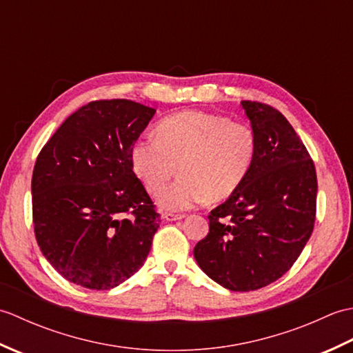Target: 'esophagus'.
I'll list each match as a JSON object with an SVG mask.
<instances>
[{"mask_svg":"<svg viewBox=\"0 0 353 353\" xmlns=\"http://www.w3.org/2000/svg\"><path fill=\"white\" fill-rule=\"evenodd\" d=\"M163 219L167 221H177V220H182L185 219L183 214H174V212H167L163 215Z\"/></svg>","mask_w":353,"mask_h":353,"instance_id":"esophagus-1","label":"esophagus"}]
</instances>
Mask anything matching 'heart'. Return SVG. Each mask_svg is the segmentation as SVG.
<instances>
[{
    "mask_svg": "<svg viewBox=\"0 0 353 353\" xmlns=\"http://www.w3.org/2000/svg\"><path fill=\"white\" fill-rule=\"evenodd\" d=\"M154 134L133 142L130 163L152 194L165 188L177 167L181 177L159 196V205L171 211L229 199L258 154V137L249 123L211 112H176L157 123Z\"/></svg>",
    "mask_w": 353,
    "mask_h": 353,
    "instance_id": "1",
    "label": "heart"
}]
</instances>
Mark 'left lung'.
Returning a JSON list of instances; mask_svg holds the SVG:
<instances>
[{
    "label": "left lung",
    "mask_w": 353,
    "mask_h": 353,
    "mask_svg": "<svg viewBox=\"0 0 353 353\" xmlns=\"http://www.w3.org/2000/svg\"><path fill=\"white\" fill-rule=\"evenodd\" d=\"M258 137L250 174L212 209L208 235L194 247L203 272L230 291H253L294 264L316 223L317 174L302 139L279 110L241 101Z\"/></svg>",
    "instance_id": "1"
}]
</instances>
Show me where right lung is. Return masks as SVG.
<instances>
[{
  "instance_id": "obj_1",
  "label": "right lung",
  "mask_w": 353,
  "mask_h": 353,
  "mask_svg": "<svg viewBox=\"0 0 353 353\" xmlns=\"http://www.w3.org/2000/svg\"><path fill=\"white\" fill-rule=\"evenodd\" d=\"M154 112L124 99L91 101L66 118L37 154L36 241L66 281L110 290L147 259L161 214L134 174L130 148Z\"/></svg>"
}]
</instances>
